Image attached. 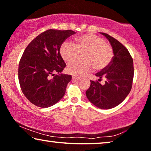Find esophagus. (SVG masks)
<instances>
[{
	"instance_id": "34e87169",
	"label": "esophagus",
	"mask_w": 151,
	"mask_h": 151,
	"mask_svg": "<svg viewBox=\"0 0 151 151\" xmlns=\"http://www.w3.org/2000/svg\"><path fill=\"white\" fill-rule=\"evenodd\" d=\"M73 80L78 81V80H80L81 78H80L79 77H78V76H73Z\"/></svg>"
}]
</instances>
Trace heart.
Segmentation results:
<instances>
[{"label": "heart", "mask_w": 151, "mask_h": 151, "mask_svg": "<svg viewBox=\"0 0 151 151\" xmlns=\"http://www.w3.org/2000/svg\"><path fill=\"white\" fill-rule=\"evenodd\" d=\"M80 53L84 59L74 61L67 67L68 73L76 76L84 75L93 68L96 70L105 69L114 57L111 46L103 38L92 33L77 36L73 43L63 42L59 48L60 56L67 63L77 58Z\"/></svg>", "instance_id": "b5f03b06"}]
</instances>
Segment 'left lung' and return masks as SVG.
<instances>
[{"label":"left lung","instance_id":"left-lung-1","mask_svg":"<svg viewBox=\"0 0 151 151\" xmlns=\"http://www.w3.org/2000/svg\"><path fill=\"white\" fill-rule=\"evenodd\" d=\"M101 34L109 40L114 50V57L107 68L96 74L99 79L90 81V86L86 94L96 107L109 109L116 107L128 96L132 88L134 68L133 59L127 48L108 34ZM102 78L105 79L103 85L99 82Z\"/></svg>","mask_w":151,"mask_h":151}]
</instances>
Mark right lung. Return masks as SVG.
Listing matches in <instances>:
<instances>
[{"label":"right lung","mask_w":151,"mask_h":151,"mask_svg":"<svg viewBox=\"0 0 151 151\" xmlns=\"http://www.w3.org/2000/svg\"><path fill=\"white\" fill-rule=\"evenodd\" d=\"M75 33L49 29L37 36L24 50L19 63L18 79L22 93L33 105L49 107L64 96L72 76L61 73L66 65L59 48Z\"/></svg>","instance_id":"obj_1"}]
</instances>
